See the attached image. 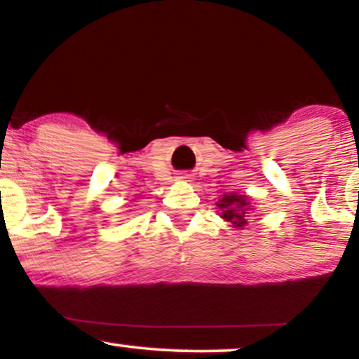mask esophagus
Listing matches in <instances>:
<instances>
[{
  "mask_svg": "<svg viewBox=\"0 0 359 359\" xmlns=\"http://www.w3.org/2000/svg\"><path fill=\"white\" fill-rule=\"evenodd\" d=\"M184 179H187V177H184Z\"/></svg>",
  "mask_w": 359,
  "mask_h": 359,
  "instance_id": "obj_1",
  "label": "esophagus"
}]
</instances>
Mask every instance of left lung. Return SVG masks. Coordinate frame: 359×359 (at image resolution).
Listing matches in <instances>:
<instances>
[{
	"mask_svg": "<svg viewBox=\"0 0 359 359\" xmlns=\"http://www.w3.org/2000/svg\"><path fill=\"white\" fill-rule=\"evenodd\" d=\"M217 208L221 209V217L224 221L231 222L234 228H243L246 224V214L250 211V203L246 196H238V194H222L217 201Z\"/></svg>",
	"mask_w": 359,
	"mask_h": 359,
	"instance_id": "8db88e82",
	"label": "left lung"
}]
</instances>
